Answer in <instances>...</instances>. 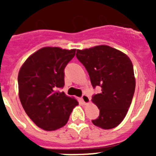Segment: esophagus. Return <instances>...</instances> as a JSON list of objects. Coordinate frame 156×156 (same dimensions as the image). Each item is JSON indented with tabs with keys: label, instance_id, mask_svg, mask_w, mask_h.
Here are the masks:
<instances>
[{
	"label": "esophagus",
	"instance_id": "34e87169",
	"mask_svg": "<svg viewBox=\"0 0 156 156\" xmlns=\"http://www.w3.org/2000/svg\"><path fill=\"white\" fill-rule=\"evenodd\" d=\"M81 100H82V102L84 104H87L90 102V98L87 95H86V94H83V95L81 96Z\"/></svg>",
	"mask_w": 156,
	"mask_h": 156
}]
</instances>
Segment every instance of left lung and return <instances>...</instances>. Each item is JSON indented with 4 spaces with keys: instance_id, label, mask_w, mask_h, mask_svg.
Here are the masks:
<instances>
[{
    "instance_id": "obj_1",
    "label": "left lung",
    "mask_w": 156,
    "mask_h": 156,
    "mask_svg": "<svg viewBox=\"0 0 156 156\" xmlns=\"http://www.w3.org/2000/svg\"><path fill=\"white\" fill-rule=\"evenodd\" d=\"M76 57L85 67L93 87H101L94 94L93 103L100 115L93 124L103 129L115 127L123 121L135 90L133 67L128 56L106 45L77 50Z\"/></svg>"
}]
</instances>
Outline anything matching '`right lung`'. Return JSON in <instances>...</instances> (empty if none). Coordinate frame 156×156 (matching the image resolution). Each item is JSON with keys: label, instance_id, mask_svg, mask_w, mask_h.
I'll use <instances>...</instances> for the list:
<instances>
[{"label": "right lung", "instance_id": "obj_1", "mask_svg": "<svg viewBox=\"0 0 156 156\" xmlns=\"http://www.w3.org/2000/svg\"><path fill=\"white\" fill-rule=\"evenodd\" d=\"M76 50L44 48L29 56L18 75L19 96L25 112L37 127L54 130L67 123L75 99L59 88L65 85L64 69Z\"/></svg>", "mask_w": 156, "mask_h": 156}]
</instances>
